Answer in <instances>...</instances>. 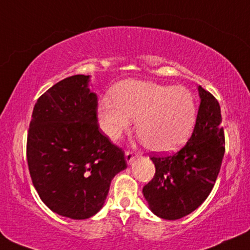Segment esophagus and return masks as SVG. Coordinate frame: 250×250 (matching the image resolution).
I'll return each mask as SVG.
<instances>
[{"mask_svg":"<svg viewBox=\"0 0 250 250\" xmlns=\"http://www.w3.org/2000/svg\"><path fill=\"white\" fill-rule=\"evenodd\" d=\"M136 157H137V153H136L135 151L132 150L125 151V159H127L128 164H132V162L136 159Z\"/></svg>","mask_w":250,"mask_h":250,"instance_id":"1","label":"esophagus"}]
</instances>
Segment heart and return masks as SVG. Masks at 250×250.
I'll return each mask as SVG.
<instances>
[{
    "label": "heart",
    "mask_w": 250,
    "mask_h": 250,
    "mask_svg": "<svg viewBox=\"0 0 250 250\" xmlns=\"http://www.w3.org/2000/svg\"><path fill=\"white\" fill-rule=\"evenodd\" d=\"M113 99L105 98L99 105L100 123L110 138H118L136 118L142 143L157 152H169L187 141L195 125V98L183 86L130 81L116 88Z\"/></svg>",
    "instance_id": "obj_1"
}]
</instances>
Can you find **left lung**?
<instances>
[{"label":"left lung","mask_w":250,"mask_h":250,"mask_svg":"<svg viewBox=\"0 0 250 250\" xmlns=\"http://www.w3.org/2000/svg\"><path fill=\"white\" fill-rule=\"evenodd\" d=\"M201 104L187 144L173 154L151 156L156 173L143 194L154 214L175 220L197 209L212 190L225 153V134L217 99L198 86Z\"/></svg>","instance_id":"obj_1"}]
</instances>
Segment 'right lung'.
Here are the masks:
<instances>
[{
	"mask_svg": "<svg viewBox=\"0 0 250 250\" xmlns=\"http://www.w3.org/2000/svg\"><path fill=\"white\" fill-rule=\"evenodd\" d=\"M88 76L60 81L39 97L27 131L32 183L50 210L86 219L103 208L112 179L127 167L125 151L103 135Z\"/></svg>",
	"mask_w": 250,
	"mask_h": 250,
	"instance_id": "right-lung-1",
	"label": "right lung"
}]
</instances>
